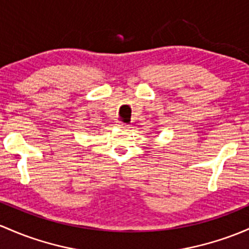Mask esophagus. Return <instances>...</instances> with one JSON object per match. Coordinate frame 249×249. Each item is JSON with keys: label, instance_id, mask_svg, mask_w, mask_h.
Wrapping results in <instances>:
<instances>
[{"label": "esophagus", "instance_id": "1", "mask_svg": "<svg viewBox=\"0 0 249 249\" xmlns=\"http://www.w3.org/2000/svg\"><path fill=\"white\" fill-rule=\"evenodd\" d=\"M117 126H119L120 129H127V127H129V125L124 124V123H122V122H118Z\"/></svg>", "mask_w": 249, "mask_h": 249}]
</instances>
